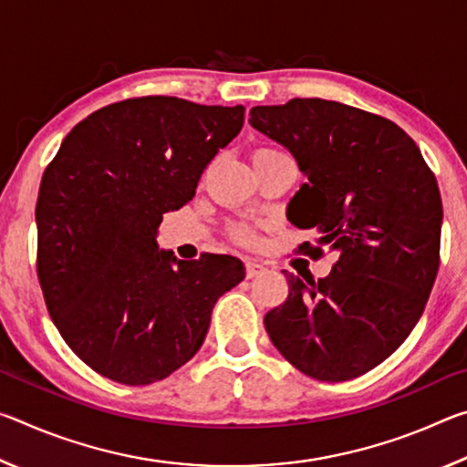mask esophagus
Returning a JSON list of instances; mask_svg holds the SVG:
<instances>
[{
    "label": "esophagus",
    "mask_w": 467,
    "mask_h": 467,
    "mask_svg": "<svg viewBox=\"0 0 467 467\" xmlns=\"http://www.w3.org/2000/svg\"><path fill=\"white\" fill-rule=\"evenodd\" d=\"M262 272H264V265L262 264L253 262V259H247V262H244V275H247L249 280L255 278V275L262 274Z\"/></svg>",
    "instance_id": "1"
}]
</instances>
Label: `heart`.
<instances>
[{
  "label": "heart",
  "instance_id": "heart-1",
  "mask_svg": "<svg viewBox=\"0 0 467 467\" xmlns=\"http://www.w3.org/2000/svg\"><path fill=\"white\" fill-rule=\"evenodd\" d=\"M267 150H272V148H257L253 154L267 152ZM231 234H233L234 241L244 243V244H249V243L255 241V231H253V226H249V224H234V226L231 228Z\"/></svg>",
  "mask_w": 467,
  "mask_h": 467
}]
</instances>
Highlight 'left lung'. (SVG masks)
Returning a JSON list of instances; mask_svg holds the SVG:
<instances>
[{"mask_svg": "<svg viewBox=\"0 0 467 467\" xmlns=\"http://www.w3.org/2000/svg\"><path fill=\"white\" fill-rule=\"evenodd\" d=\"M251 128L306 175L286 210L337 253L326 278L288 274L264 317L280 354L319 381H348L391 357L420 319L439 272L442 203L420 150L393 121L336 100L253 107Z\"/></svg>", "mask_w": 467, "mask_h": 467, "instance_id": "left-lung-1", "label": "left lung"}]
</instances>
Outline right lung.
Returning <instances> with one entry per match:
<instances>
[{"instance_id": "obj_1", "label": "right lung", "mask_w": 467, "mask_h": 467, "mask_svg": "<svg viewBox=\"0 0 467 467\" xmlns=\"http://www.w3.org/2000/svg\"><path fill=\"white\" fill-rule=\"evenodd\" d=\"M244 107L177 97L94 110L61 141L36 200V274L55 327L99 375L150 385L200 350L216 300L244 278L241 259L158 251L162 216L236 138Z\"/></svg>"}]
</instances>
